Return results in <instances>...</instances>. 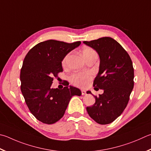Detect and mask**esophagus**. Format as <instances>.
Wrapping results in <instances>:
<instances>
[{"label": "esophagus", "instance_id": "34e87169", "mask_svg": "<svg viewBox=\"0 0 151 151\" xmlns=\"http://www.w3.org/2000/svg\"><path fill=\"white\" fill-rule=\"evenodd\" d=\"M81 92H82V95H86V92L84 90H81Z\"/></svg>", "mask_w": 151, "mask_h": 151}]
</instances>
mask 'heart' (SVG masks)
Instances as JSON below:
<instances>
[{
	"label": "heart",
	"mask_w": 151,
	"mask_h": 151,
	"mask_svg": "<svg viewBox=\"0 0 151 151\" xmlns=\"http://www.w3.org/2000/svg\"><path fill=\"white\" fill-rule=\"evenodd\" d=\"M94 52V50L89 47H84L83 49V55L84 57H86L90 53ZM68 58V55H67L65 57L63 61V65L65 66L66 65L67 60ZM92 78V74L90 73H77L73 75L70 77V81L73 83L75 84L76 86L80 87H85L87 86L88 82Z\"/></svg>",
	"instance_id": "1"
}]
</instances>
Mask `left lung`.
Here are the masks:
<instances>
[{
	"instance_id": "obj_1",
	"label": "left lung",
	"mask_w": 151,
	"mask_h": 151,
	"mask_svg": "<svg viewBox=\"0 0 151 151\" xmlns=\"http://www.w3.org/2000/svg\"><path fill=\"white\" fill-rule=\"evenodd\" d=\"M83 43L99 55V71L93 86L95 90H104L102 94L94 96V105L87 107L86 110L96 123L109 124L122 114L128 104L134 86L133 63L127 52L111 37ZM87 94L92 93L87 91Z\"/></svg>"
}]
</instances>
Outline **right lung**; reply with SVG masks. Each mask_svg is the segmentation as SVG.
I'll return each mask as SVG.
<instances>
[{
  "mask_svg": "<svg viewBox=\"0 0 151 151\" xmlns=\"http://www.w3.org/2000/svg\"><path fill=\"white\" fill-rule=\"evenodd\" d=\"M50 40L40 42L28 51L20 71L21 91L29 111L41 122L53 124L63 117L73 96L81 90L73 86L52 88L53 78L63 71L62 61L81 45Z\"/></svg>",
  "mask_w": 151,
  "mask_h": 151,
  "instance_id": "obj_1",
  "label": "right lung"
}]
</instances>
